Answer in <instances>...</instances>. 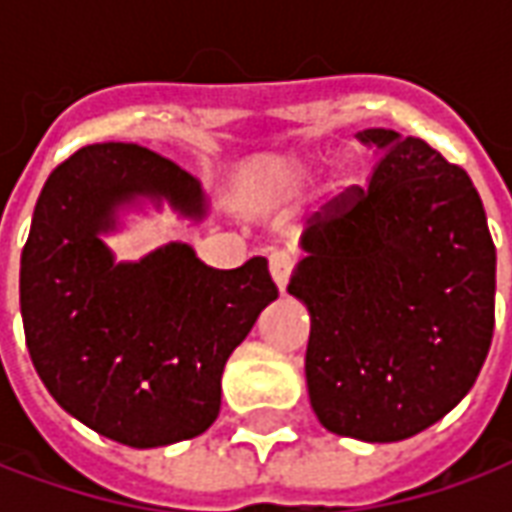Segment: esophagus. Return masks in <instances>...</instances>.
Segmentation results:
<instances>
[{"instance_id":"1","label":"esophagus","mask_w":512,"mask_h":512,"mask_svg":"<svg viewBox=\"0 0 512 512\" xmlns=\"http://www.w3.org/2000/svg\"><path fill=\"white\" fill-rule=\"evenodd\" d=\"M268 271H271V279H274V285L279 288V293H285L290 271H293V255L285 252V249H282V252H274V255L268 257Z\"/></svg>"}]
</instances>
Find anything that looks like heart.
Listing matches in <instances>:
<instances>
[{
    "label": "heart",
    "instance_id": "obj_1",
    "mask_svg": "<svg viewBox=\"0 0 512 512\" xmlns=\"http://www.w3.org/2000/svg\"><path fill=\"white\" fill-rule=\"evenodd\" d=\"M318 158L307 153H293V156L279 158L277 164L266 169L252 189V197L257 202H279L296 197L315 175Z\"/></svg>",
    "mask_w": 512,
    "mask_h": 512
}]
</instances>
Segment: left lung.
I'll use <instances>...</instances> for the list:
<instances>
[{
	"label": "left lung",
	"mask_w": 512,
	"mask_h": 512,
	"mask_svg": "<svg viewBox=\"0 0 512 512\" xmlns=\"http://www.w3.org/2000/svg\"><path fill=\"white\" fill-rule=\"evenodd\" d=\"M356 139L381 156L301 235L288 293L310 312L307 389L337 436L386 444L461 403L494 334L496 249L461 167L389 128Z\"/></svg>",
	"instance_id": "1"
}]
</instances>
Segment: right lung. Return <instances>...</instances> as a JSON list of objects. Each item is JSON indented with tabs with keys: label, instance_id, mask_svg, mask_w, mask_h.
Segmentation results:
<instances>
[{
	"label": "right lung",
	"instance_id": "obj_1",
	"mask_svg": "<svg viewBox=\"0 0 512 512\" xmlns=\"http://www.w3.org/2000/svg\"><path fill=\"white\" fill-rule=\"evenodd\" d=\"M145 205L208 219L200 183L172 161L139 145H87L49 175L21 252V318L40 381L71 417L136 450L211 428L227 359L279 296L266 257L219 271L169 241L117 260L104 238Z\"/></svg>",
	"mask_w": 512,
	"mask_h": 512
}]
</instances>
